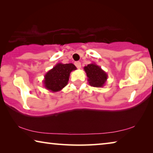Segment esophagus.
<instances>
[{
  "mask_svg": "<svg viewBox=\"0 0 153 153\" xmlns=\"http://www.w3.org/2000/svg\"><path fill=\"white\" fill-rule=\"evenodd\" d=\"M75 65L76 66V67L77 69H80L81 68V63L79 61H77V62H75Z\"/></svg>",
  "mask_w": 153,
  "mask_h": 153,
  "instance_id": "esophagus-1",
  "label": "esophagus"
}]
</instances>
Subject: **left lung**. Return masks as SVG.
I'll return each mask as SVG.
<instances>
[{
  "mask_svg": "<svg viewBox=\"0 0 153 153\" xmlns=\"http://www.w3.org/2000/svg\"><path fill=\"white\" fill-rule=\"evenodd\" d=\"M84 69L90 86L96 88H102L105 86L108 76L100 66L94 63H92L85 66Z\"/></svg>",
  "mask_w": 153,
  "mask_h": 153,
  "instance_id": "obj_1",
  "label": "left lung"
}]
</instances>
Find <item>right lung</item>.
<instances>
[{
  "instance_id": "right-lung-1",
  "label": "right lung",
  "mask_w": 153,
  "mask_h": 153,
  "mask_svg": "<svg viewBox=\"0 0 153 153\" xmlns=\"http://www.w3.org/2000/svg\"><path fill=\"white\" fill-rule=\"evenodd\" d=\"M76 69L73 63H57L45 74L43 80L44 86L53 92L61 91L67 85L71 72Z\"/></svg>"
}]
</instances>
